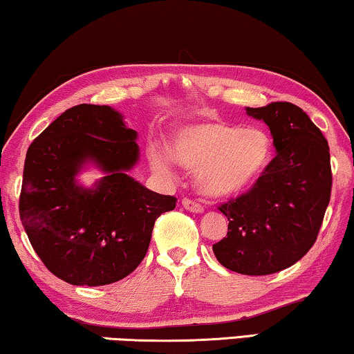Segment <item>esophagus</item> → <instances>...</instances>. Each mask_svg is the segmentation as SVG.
I'll return each mask as SVG.
<instances>
[{
    "label": "esophagus",
    "instance_id": "obj_1",
    "mask_svg": "<svg viewBox=\"0 0 354 354\" xmlns=\"http://www.w3.org/2000/svg\"><path fill=\"white\" fill-rule=\"evenodd\" d=\"M183 207L186 208L187 211H191V213H203V207L197 202H192V200L189 198H184L183 200Z\"/></svg>",
    "mask_w": 354,
    "mask_h": 354
}]
</instances>
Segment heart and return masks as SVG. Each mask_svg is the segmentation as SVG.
I'll return each instance as SVG.
<instances>
[{
  "instance_id": "heart-1",
  "label": "heart",
  "mask_w": 354,
  "mask_h": 354,
  "mask_svg": "<svg viewBox=\"0 0 354 354\" xmlns=\"http://www.w3.org/2000/svg\"><path fill=\"white\" fill-rule=\"evenodd\" d=\"M171 152L179 165L197 171V187L214 198L234 197L254 186L270 162L272 141L259 129H241L225 122L187 127L173 140ZM152 167L170 173L168 152L154 151Z\"/></svg>"
}]
</instances>
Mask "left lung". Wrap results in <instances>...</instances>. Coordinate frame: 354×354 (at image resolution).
I'll list each match as a JSON object with an SVG mask.
<instances>
[{
    "instance_id": "obj_1",
    "label": "left lung",
    "mask_w": 354,
    "mask_h": 354,
    "mask_svg": "<svg viewBox=\"0 0 354 354\" xmlns=\"http://www.w3.org/2000/svg\"><path fill=\"white\" fill-rule=\"evenodd\" d=\"M270 129L277 156L246 194L219 207L227 236L216 259L243 275H270L302 259L313 246L329 205L328 141L307 114L288 102L246 108Z\"/></svg>"
}]
</instances>
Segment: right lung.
Segmentation results:
<instances>
[{"label": "right lung", "mask_w": 354, "mask_h": 354, "mask_svg": "<svg viewBox=\"0 0 354 354\" xmlns=\"http://www.w3.org/2000/svg\"><path fill=\"white\" fill-rule=\"evenodd\" d=\"M138 133L114 108L77 104L59 115L26 151L20 219L44 266L75 286L125 278L149 248L156 219L176 198L129 175L140 160ZM102 173L92 187L78 176Z\"/></svg>", "instance_id": "add662e5"}]
</instances>
